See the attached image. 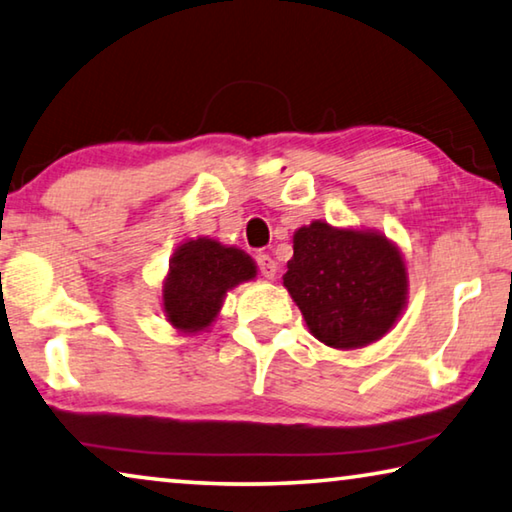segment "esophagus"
Segmentation results:
<instances>
[{
	"label": "esophagus",
	"instance_id": "esophagus-1",
	"mask_svg": "<svg viewBox=\"0 0 512 512\" xmlns=\"http://www.w3.org/2000/svg\"><path fill=\"white\" fill-rule=\"evenodd\" d=\"M255 262H257V266H259V273H262L266 280H273V278H275V271H278V266H275L273 257H269L266 253H259V255L255 257Z\"/></svg>",
	"mask_w": 512,
	"mask_h": 512
}]
</instances>
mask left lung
Returning a JSON list of instances; mask_svg holds the SVG:
<instances>
[{
	"label": "left lung",
	"mask_w": 512,
	"mask_h": 512,
	"mask_svg": "<svg viewBox=\"0 0 512 512\" xmlns=\"http://www.w3.org/2000/svg\"><path fill=\"white\" fill-rule=\"evenodd\" d=\"M282 280L312 335L332 348H358L383 337L408 291L403 259L385 237L321 221L294 234V257Z\"/></svg>",
	"instance_id": "1"
}]
</instances>
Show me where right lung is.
I'll return each mask as SVG.
<instances>
[{
    "instance_id": "obj_1",
    "label": "right lung",
    "mask_w": 512,
    "mask_h": 512,
    "mask_svg": "<svg viewBox=\"0 0 512 512\" xmlns=\"http://www.w3.org/2000/svg\"><path fill=\"white\" fill-rule=\"evenodd\" d=\"M255 278V264L243 250L212 239L186 241L170 262L164 285L168 321L184 332H198L214 321L227 289Z\"/></svg>"
}]
</instances>
